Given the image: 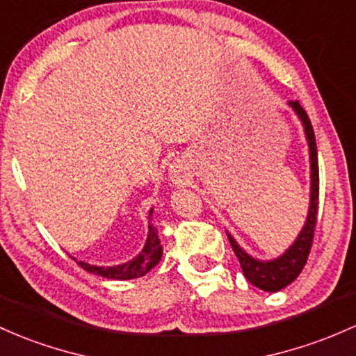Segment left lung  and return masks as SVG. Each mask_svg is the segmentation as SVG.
Returning <instances> with one entry per match:
<instances>
[{
    "label": "left lung",
    "instance_id": "8db88e82",
    "mask_svg": "<svg viewBox=\"0 0 356 356\" xmlns=\"http://www.w3.org/2000/svg\"><path fill=\"white\" fill-rule=\"evenodd\" d=\"M289 106L296 111L299 120L302 121L304 131H306L307 145H309V160H311V201H309V213H307L306 225L302 232L296 238L294 243L286 250L284 255L279 259L261 261L250 257L240 245L236 243L235 238L228 233V240L232 243L233 252H235L238 261L241 265L243 275L247 277L248 282L257 286L261 291L277 292L280 289L287 287L289 284L298 279L300 270L306 265L307 257H309L312 238H314L316 220H318V204H319V167H318V148H316L314 130L307 113L300 106L299 101H289Z\"/></svg>",
    "mask_w": 356,
    "mask_h": 356
}]
</instances>
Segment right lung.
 I'll return each instance as SVG.
<instances>
[{
    "label": "right lung",
    "mask_w": 356,
    "mask_h": 356,
    "mask_svg": "<svg viewBox=\"0 0 356 356\" xmlns=\"http://www.w3.org/2000/svg\"><path fill=\"white\" fill-rule=\"evenodd\" d=\"M160 259H162V247H160L157 229L150 225L148 226V236L145 241V247H143L142 252H140L134 260L127 261V264L115 265V267H96V265L84 264V261H79V265L84 268V270L96 273V275H101V277H106V279L130 280V279H136V277L145 275L147 272H150L152 268L159 264Z\"/></svg>",
    "instance_id": "obj_1"
}]
</instances>
